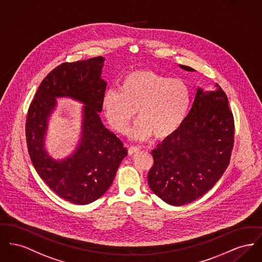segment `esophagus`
<instances>
[{
	"instance_id": "esophagus-1",
	"label": "esophagus",
	"mask_w": 262,
	"mask_h": 262,
	"mask_svg": "<svg viewBox=\"0 0 262 262\" xmlns=\"http://www.w3.org/2000/svg\"><path fill=\"white\" fill-rule=\"evenodd\" d=\"M140 147L139 146H135V145H133V146H129L128 147V154H130V155H133V154H138L140 151Z\"/></svg>"
}]
</instances>
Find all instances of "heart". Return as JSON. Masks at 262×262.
<instances>
[{"mask_svg":"<svg viewBox=\"0 0 262 262\" xmlns=\"http://www.w3.org/2000/svg\"><path fill=\"white\" fill-rule=\"evenodd\" d=\"M191 104L188 85L151 70H136L123 76L119 90L104 94L103 108L108 123L125 134L136 117L139 122L132 136L143 140L154 135L166 139L183 124Z\"/></svg>","mask_w":262,"mask_h":262,"instance_id":"heart-1","label":"heart"}]
</instances>
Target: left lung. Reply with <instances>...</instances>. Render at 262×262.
<instances>
[{
    "instance_id": "obj_1",
    "label": "left lung",
    "mask_w": 262,
    "mask_h": 262,
    "mask_svg": "<svg viewBox=\"0 0 262 262\" xmlns=\"http://www.w3.org/2000/svg\"><path fill=\"white\" fill-rule=\"evenodd\" d=\"M215 86V91L198 88L181 127L151 151L154 162L147 175L148 185L169 205L182 206L202 197L230 163L234 121L226 93Z\"/></svg>"
}]
</instances>
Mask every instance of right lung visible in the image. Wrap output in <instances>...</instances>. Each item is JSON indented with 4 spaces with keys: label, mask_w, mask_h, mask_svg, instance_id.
Instances as JSON below:
<instances>
[{
    "label": "right lung",
    "mask_w": 262,
    "mask_h": 262,
    "mask_svg": "<svg viewBox=\"0 0 262 262\" xmlns=\"http://www.w3.org/2000/svg\"><path fill=\"white\" fill-rule=\"evenodd\" d=\"M105 58L65 62L40 83L28 112L26 136L31 162L47 186L64 200L87 205L103 196L113 183L127 149L102 123L99 113L107 82L102 78ZM56 97L83 102L82 133L77 150L55 161L45 150L48 119Z\"/></svg>",
    "instance_id": "1"
}]
</instances>
